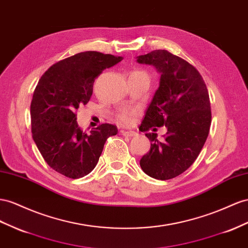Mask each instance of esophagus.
Listing matches in <instances>:
<instances>
[{
  "mask_svg": "<svg viewBox=\"0 0 248 248\" xmlns=\"http://www.w3.org/2000/svg\"><path fill=\"white\" fill-rule=\"evenodd\" d=\"M122 132V135L123 136H126V137H133V136H137V132L136 131H128V130H127V131H124V130H122L121 131Z\"/></svg>",
  "mask_w": 248,
  "mask_h": 248,
  "instance_id": "obj_1",
  "label": "esophagus"
}]
</instances>
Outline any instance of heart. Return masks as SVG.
<instances>
[{
  "label": "heart",
  "mask_w": 248,
  "mask_h": 248,
  "mask_svg": "<svg viewBox=\"0 0 248 248\" xmlns=\"http://www.w3.org/2000/svg\"><path fill=\"white\" fill-rule=\"evenodd\" d=\"M133 115H135V113H133V111H131L129 109H125V110L121 111L119 115L120 122L123 123L124 125L131 124L133 122Z\"/></svg>",
  "instance_id": "heart-1"
}]
</instances>
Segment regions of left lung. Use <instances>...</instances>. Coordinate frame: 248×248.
<instances>
[{"instance_id": "obj_1", "label": "left lung", "mask_w": 248, "mask_h": 248, "mask_svg": "<svg viewBox=\"0 0 248 248\" xmlns=\"http://www.w3.org/2000/svg\"><path fill=\"white\" fill-rule=\"evenodd\" d=\"M137 62L155 65L160 73L159 86L139 129L164 125L168 129L162 142L156 133H146L151 146L140 160V168L155 179H171L195 162L209 136V92L195 66L168 51L155 50L140 55Z\"/></svg>"}]
</instances>
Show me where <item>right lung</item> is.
Masks as SVG:
<instances>
[{
  "label": "right lung",
  "instance_id": "add662e5",
  "mask_svg": "<svg viewBox=\"0 0 248 248\" xmlns=\"http://www.w3.org/2000/svg\"><path fill=\"white\" fill-rule=\"evenodd\" d=\"M122 59L97 51L81 52L54 63L39 79L30 105L31 131L53 170L73 179L88 175L106 140L118 133L117 126L108 123L83 131L76 122V110L90 101L95 79Z\"/></svg>",
  "mask_w": 248,
  "mask_h": 248
}]
</instances>
